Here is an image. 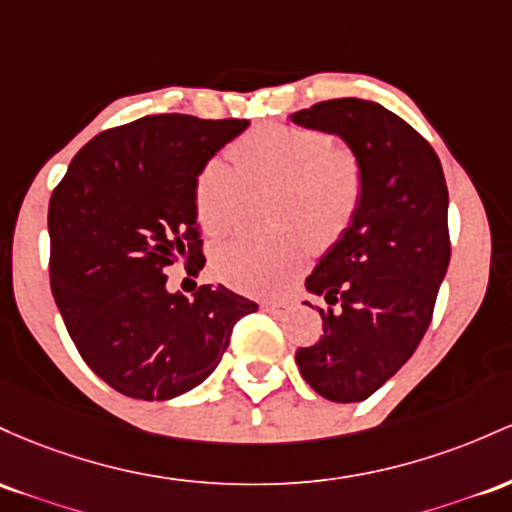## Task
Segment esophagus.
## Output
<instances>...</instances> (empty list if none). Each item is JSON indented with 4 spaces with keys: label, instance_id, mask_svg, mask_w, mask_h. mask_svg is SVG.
Here are the masks:
<instances>
[{
    "label": "esophagus",
    "instance_id": "1",
    "mask_svg": "<svg viewBox=\"0 0 512 512\" xmlns=\"http://www.w3.org/2000/svg\"><path fill=\"white\" fill-rule=\"evenodd\" d=\"M261 307L266 309V312H285L287 302H273V300H271V302H263Z\"/></svg>",
    "mask_w": 512,
    "mask_h": 512
}]
</instances>
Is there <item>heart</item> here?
Returning <instances> with one entry per match:
<instances>
[{
  "label": "heart",
  "mask_w": 512,
  "mask_h": 512,
  "mask_svg": "<svg viewBox=\"0 0 512 512\" xmlns=\"http://www.w3.org/2000/svg\"><path fill=\"white\" fill-rule=\"evenodd\" d=\"M227 157H212L193 188L195 217L210 237H222L237 222L244 186H275L271 237H237L217 246L212 273L246 295H280L295 283L309 258L307 237L331 241L350 225L363 198V169L348 145L324 132L261 125Z\"/></svg>",
  "instance_id": "obj_1"
}]
</instances>
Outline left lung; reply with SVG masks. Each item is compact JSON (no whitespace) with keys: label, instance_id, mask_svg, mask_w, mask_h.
<instances>
[{"label":"left lung","instance_id":"left-lung-1","mask_svg":"<svg viewBox=\"0 0 512 512\" xmlns=\"http://www.w3.org/2000/svg\"><path fill=\"white\" fill-rule=\"evenodd\" d=\"M290 118L341 137L363 169L355 217L307 278L329 304L319 307L324 336L295 360L324 399L365 401L411 358L433 319L450 263L447 183L426 137L380 103L331 99Z\"/></svg>","mask_w":512,"mask_h":512}]
</instances>
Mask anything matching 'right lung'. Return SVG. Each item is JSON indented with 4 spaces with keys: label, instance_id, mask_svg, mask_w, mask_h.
Listing matches in <instances>:
<instances>
[{
    "label": "right lung",
    "instance_id": "1",
    "mask_svg": "<svg viewBox=\"0 0 512 512\" xmlns=\"http://www.w3.org/2000/svg\"><path fill=\"white\" fill-rule=\"evenodd\" d=\"M249 120L145 116L86 142L48 208L50 287L84 363L132 399L166 401L220 363L234 324L258 304L200 285L166 290V271L198 275V171Z\"/></svg>",
    "mask_w": 512,
    "mask_h": 512
}]
</instances>
